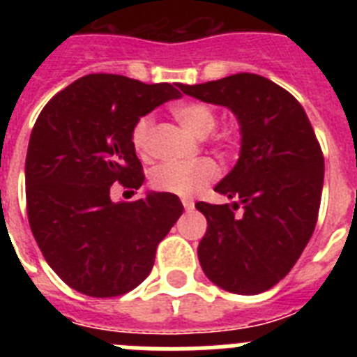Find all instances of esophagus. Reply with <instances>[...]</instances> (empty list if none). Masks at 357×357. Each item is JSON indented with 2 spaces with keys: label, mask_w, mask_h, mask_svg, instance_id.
Segmentation results:
<instances>
[{
  "label": "esophagus",
  "mask_w": 357,
  "mask_h": 357,
  "mask_svg": "<svg viewBox=\"0 0 357 357\" xmlns=\"http://www.w3.org/2000/svg\"><path fill=\"white\" fill-rule=\"evenodd\" d=\"M182 206H184L185 211H193L195 209V202L191 198H182Z\"/></svg>",
  "instance_id": "esophagus-1"
}]
</instances>
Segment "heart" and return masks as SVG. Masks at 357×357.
Listing matches in <instances>:
<instances>
[{
    "mask_svg": "<svg viewBox=\"0 0 357 357\" xmlns=\"http://www.w3.org/2000/svg\"><path fill=\"white\" fill-rule=\"evenodd\" d=\"M172 114L178 119L182 127L197 137H206L216 127V112L211 105L202 102H181L172 107ZM151 116H143L132 127V146L139 155H146L150 150ZM218 176V166L209 159H200L191 164L164 162L151 172L150 182L157 191L173 193L178 197H189L198 193L200 189Z\"/></svg>",
    "mask_w": 357,
    "mask_h": 357,
    "instance_id": "b5f03b06",
    "label": "heart"
}]
</instances>
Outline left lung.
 <instances>
[{
    "label": "left lung",
    "instance_id": "left-lung-1",
    "mask_svg": "<svg viewBox=\"0 0 357 357\" xmlns=\"http://www.w3.org/2000/svg\"><path fill=\"white\" fill-rule=\"evenodd\" d=\"M178 89L227 107L241 134L238 162L214 188L234 202L195 206L207 220L202 270L225 291H266L288 275L317 225L324 155L313 127L288 91L254 73Z\"/></svg>",
    "mask_w": 357,
    "mask_h": 357
}]
</instances>
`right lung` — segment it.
<instances>
[{
    "label": "right lung",
    "instance_id": "obj_1",
    "mask_svg": "<svg viewBox=\"0 0 357 357\" xmlns=\"http://www.w3.org/2000/svg\"><path fill=\"white\" fill-rule=\"evenodd\" d=\"M175 98L172 84L96 73L55 94L37 118L24 164L28 222L69 288L109 298L150 275L157 245L184 207L175 195L153 191L114 204L110 185H143L132 127Z\"/></svg>",
    "mask_w": 357,
    "mask_h": 357
}]
</instances>
